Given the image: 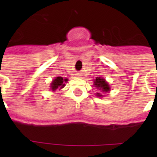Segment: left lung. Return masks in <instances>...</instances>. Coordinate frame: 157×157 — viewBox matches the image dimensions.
<instances>
[{
    "label": "left lung",
    "mask_w": 157,
    "mask_h": 157,
    "mask_svg": "<svg viewBox=\"0 0 157 157\" xmlns=\"http://www.w3.org/2000/svg\"><path fill=\"white\" fill-rule=\"evenodd\" d=\"M94 86H95L96 88L98 89L99 90L103 92L104 94L107 93L110 91V86L107 81H105V79L102 77H96L95 80H94ZM96 96L98 97H103V94L100 93H96Z\"/></svg>",
    "instance_id": "left-lung-1"
}]
</instances>
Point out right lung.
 <instances>
[{
	"label": "right lung",
	"mask_w": 157,
	"mask_h": 157,
	"mask_svg": "<svg viewBox=\"0 0 157 157\" xmlns=\"http://www.w3.org/2000/svg\"><path fill=\"white\" fill-rule=\"evenodd\" d=\"M67 81V79H63L61 76H57L55 79H54V81H52V83L50 84V89L52 91H56L57 90H60L63 89L65 86V82Z\"/></svg>",
	"instance_id": "add662e5"
}]
</instances>
